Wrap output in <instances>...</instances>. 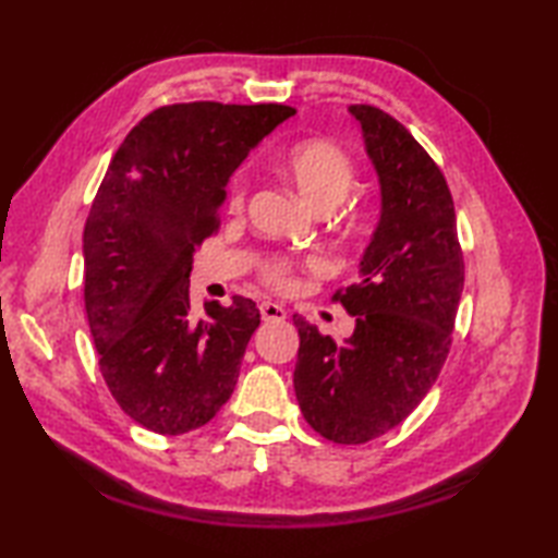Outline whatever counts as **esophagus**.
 Segmentation results:
<instances>
[{
  "mask_svg": "<svg viewBox=\"0 0 558 558\" xmlns=\"http://www.w3.org/2000/svg\"><path fill=\"white\" fill-rule=\"evenodd\" d=\"M258 310H260V318H264V322H282V318L288 316L286 306L276 304V302H260Z\"/></svg>",
  "mask_w": 558,
  "mask_h": 558,
  "instance_id": "obj_1",
  "label": "esophagus"
}]
</instances>
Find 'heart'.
<instances>
[{
    "mask_svg": "<svg viewBox=\"0 0 558 558\" xmlns=\"http://www.w3.org/2000/svg\"><path fill=\"white\" fill-rule=\"evenodd\" d=\"M282 172L294 186V192L312 210H330L350 192L354 182V165L333 141L310 138L294 144L282 158ZM244 196V180L236 177L230 189V204L240 206ZM286 264H268L266 276L276 286H286Z\"/></svg>",
    "mask_w": 558,
    "mask_h": 558,
    "instance_id": "1",
    "label": "heart"
}]
</instances>
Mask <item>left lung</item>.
Instances as JSON below:
<instances>
[{"label":"left lung","instance_id":"obj_1","mask_svg":"<svg viewBox=\"0 0 558 558\" xmlns=\"http://www.w3.org/2000/svg\"><path fill=\"white\" fill-rule=\"evenodd\" d=\"M362 126L381 210L360 258V280L336 294L354 316L345 340L294 314V393L312 429L364 444L393 429L429 393L446 362L462 294L456 208L436 162L405 126L372 105H350Z\"/></svg>","mask_w":558,"mask_h":558}]
</instances>
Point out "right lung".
<instances>
[{
	"label": "right lung",
	"instance_id": "right-lung-1",
	"mask_svg": "<svg viewBox=\"0 0 558 558\" xmlns=\"http://www.w3.org/2000/svg\"><path fill=\"white\" fill-rule=\"evenodd\" d=\"M288 105H168L144 117L93 201L83 230V300L100 372L120 408L146 429H198L230 400L260 316L246 298L206 302L189 276L196 244L218 228L230 177Z\"/></svg>",
	"mask_w": 558,
	"mask_h": 558
}]
</instances>
